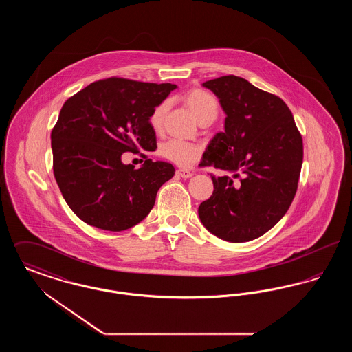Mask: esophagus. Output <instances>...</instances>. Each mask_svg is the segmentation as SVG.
Returning a JSON list of instances; mask_svg holds the SVG:
<instances>
[{
	"label": "esophagus",
	"mask_w": 352,
	"mask_h": 352,
	"mask_svg": "<svg viewBox=\"0 0 352 352\" xmlns=\"http://www.w3.org/2000/svg\"><path fill=\"white\" fill-rule=\"evenodd\" d=\"M175 174L178 175V177H181V178H190V177H192L194 175V173L192 171H190V170H186V168H178L177 171H175Z\"/></svg>",
	"instance_id": "1"
}]
</instances>
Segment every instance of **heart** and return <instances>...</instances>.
Wrapping results in <instances>:
<instances>
[{
	"mask_svg": "<svg viewBox=\"0 0 352 352\" xmlns=\"http://www.w3.org/2000/svg\"><path fill=\"white\" fill-rule=\"evenodd\" d=\"M184 104L191 113L201 122L204 120H214L218 115V101L207 91L199 88L190 89L184 96ZM168 111V104L164 101L158 104L151 115V124L154 129H160ZM160 155L178 166H188L201 157V149L190 142L181 140H168L160 146Z\"/></svg>",
	"mask_w": 352,
	"mask_h": 352,
	"instance_id": "1",
	"label": "heart"
}]
</instances>
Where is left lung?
Here are the masks:
<instances>
[{"instance_id":"8db88e82","label":"left lung","mask_w":352,"mask_h":352,"mask_svg":"<svg viewBox=\"0 0 352 352\" xmlns=\"http://www.w3.org/2000/svg\"><path fill=\"white\" fill-rule=\"evenodd\" d=\"M203 85L218 96L227 115L203 154L214 192L201 201V224L219 239L244 243L268 232L289 210L303 160L302 135L289 107L248 80L227 75Z\"/></svg>"}]
</instances>
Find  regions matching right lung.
Returning <instances> with one entry per match:
<instances>
[{"label":"right lung","instance_id":"obj_1","mask_svg":"<svg viewBox=\"0 0 352 352\" xmlns=\"http://www.w3.org/2000/svg\"><path fill=\"white\" fill-rule=\"evenodd\" d=\"M170 83L108 78L87 85L62 107L51 132L52 168L69 208L84 223L125 231L151 212L171 164L124 165L122 153L157 149L153 109L175 89Z\"/></svg>","mask_w":352,"mask_h":352}]
</instances>
